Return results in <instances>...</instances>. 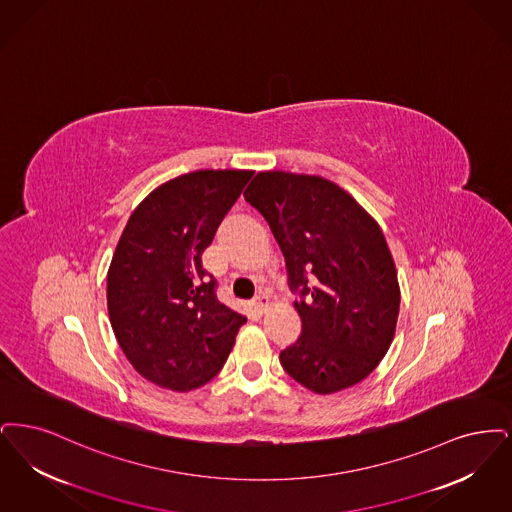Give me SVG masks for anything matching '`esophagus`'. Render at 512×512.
Segmentation results:
<instances>
[{
    "label": "esophagus",
    "instance_id": "34e87169",
    "mask_svg": "<svg viewBox=\"0 0 512 512\" xmlns=\"http://www.w3.org/2000/svg\"><path fill=\"white\" fill-rule=\"evenodd\" d=\"M254 308L260 313L267 312V308H269V298H267L266 294H260V296L254 298Z\"/></svg>",
    "mask_w": 512,
    "mask_h": 512
}]
</instances>
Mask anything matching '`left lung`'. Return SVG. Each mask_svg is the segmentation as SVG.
<instances>
[{"mask_svg": "<svg viewBox=\"0 0 512 512\" xmlns=\"http://www.w3.org/2000/svg\"><path fill=\"white\" fill-rule=\"evenodd\" d=\"M245 199L281 246L302 334L283 369L315 394L369 377L386 356L400 313L398 273L378 223L336 183L283 170L258 172Z\"/></svg>", "mask_w": 512, "mask_h": 512, "instance_id": "obj_1", "label": "left lung"}]
</instances>
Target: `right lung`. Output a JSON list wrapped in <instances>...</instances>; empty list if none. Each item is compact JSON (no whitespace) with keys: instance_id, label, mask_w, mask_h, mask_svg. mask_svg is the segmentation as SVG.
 <instances>
[{"instance_id":"add662e5","label":"right lung","mask_w":512,"mask_h":512,"mask_svg":"<svg viewBox=\"0 0 512 512\" xmlns=\"http://www.w3.org/2000/svg\"><path fill=\"white\" fill-rule=\"evenodd\" d=\"M250 178V170H197L170 179L122 231L107 273L109 319L135 371L156 386L206 384L246 323L218 302L202 252Z\"/></svg>"}]
</instances>
